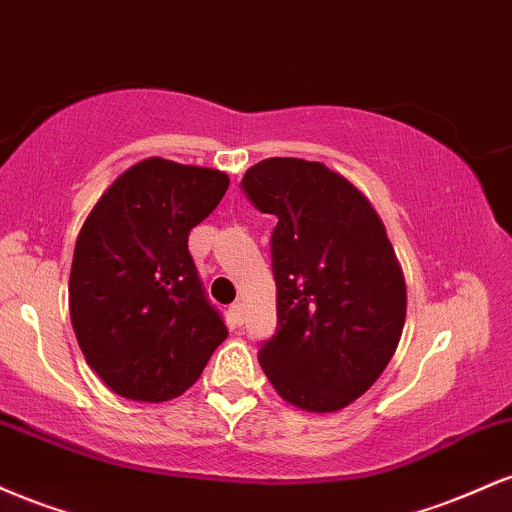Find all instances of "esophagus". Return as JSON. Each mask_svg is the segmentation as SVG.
Returning a JSON list of instances; mask_svg holds the SVG:
<instances>
[{
	"mask_svg": "<svg viewBox=\"0 0 512 512\" xmlns=\"http://www.w3.org/2000/svg\"><path fill=\"white\" fill-rule=\"evenodd\" d=\"M228 313H231V320L236 322V325H243V320H245V305L243 303H240V301L233 303Z\"/></svg>",
	"mask_w": 512,
	"mask_h": 512,
	"instance_id": "1",
	"label": "esophagus"
}]
</instances>
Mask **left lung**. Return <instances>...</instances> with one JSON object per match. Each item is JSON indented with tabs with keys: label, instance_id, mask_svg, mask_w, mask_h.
I'll use <instances>...</instances> for the list:
<instances>
[{
	"label": "left lung",
	"instance_id": "8db88e82",
	"mask_svg": "<svg viewBox=\"0 0 512 512\" xmlns=\"http://www.w3.org/2000/svg\"><path fill=\"white\" fill-rule=\"evenodd\" d=\"M245 195L276 216V334L260 349L269 383L293 407H349L380 378L407 315V286L378 211L317 161L267 158Z\"/></svg>",
	"mask_w": 512,
	"mask_h": 512
}]
</instances>
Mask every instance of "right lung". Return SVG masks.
<instances>
[{
    "label": "right lung",
    "instance_id": "obj_1",
    "mask_svg": "<svg viewBox=\"0 0 512 512\" xmlns=\"http://www.w3.org/2000/svg\"><path fill=\"white\" fill-rule=\"evenodd\" d=\"M228 190L214 168L144 158L117 178L76 238L69 315L86 363L120 397L168 402L228 337L187 236Z\"/></svg>",
    "mask_w": 512,
    "mask_h": 512
}]
</instances>
